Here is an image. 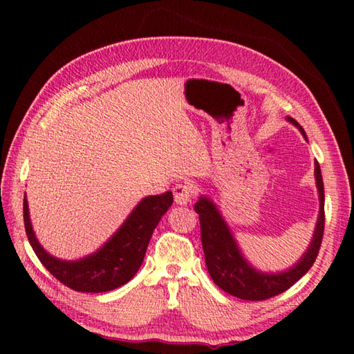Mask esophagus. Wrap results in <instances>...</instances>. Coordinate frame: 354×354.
Returning a JSON list of instances; mask_svg holds the SVG:
<instances>
[{"mask_svg": "<svg viewBox=\"0 0 354 354\" xmlns=\"http://www.w3.org/2000/svg\"><path fill=\"white\" fill-rule=\"evenodd\" d=\"M192 195H194V187L189 183L176 184L175 189H173V196H175L176 205H187L192 200Z\"/></svg>", "mask_w": 354, "mask_h": 354, "instance_id": "34e87169", "label": "esophagus"}]
</instances>
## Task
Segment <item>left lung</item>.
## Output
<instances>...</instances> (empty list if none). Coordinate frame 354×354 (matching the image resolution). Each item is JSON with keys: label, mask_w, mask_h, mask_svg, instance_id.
I'll return each mask as SVG.
<instances>
[{"label": "left lung", "mask_w": 354, "mask_h": 354, "mask_svg": "<svg viewBox=\"0 0 354 354\" xmlns=\"http://www.w3.org/2000/svg\"><path fill=\"white\" fill-rule=\"evenodd\" d=\"M289 120L306 137L304 129L299 127L295 120ZM315 179L320 195V212L313 242H310L309 250L295 267H292L289 272L278 274L256 272L253 267L248 266L247 261L242 257L241 251H239L230 230H227L225 220L218 214L217 207L205 196H201L195 203L194 209L200 218L201 245L203 251H205L207 272L221 290H225L232 297L248 299V301H262V299L277 297L279 293L290 289L299 278L308 273L309 268L314 266L317 254H319L323 231H325V190H323L319 162H315Z\"/></svg>", "instance_id": "8db88e82"}]
</instances>
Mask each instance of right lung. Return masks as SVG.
<instances>
[{"mask_svg": "<svg viewBox=\"0 0 354 354\" xmlns=\"http://www.w3.org/2000/svg\"><path fill=\"white\" fill-rule=\"evenodd\" d=\"M171 203V192L143 198L122 227L97 253L73 262L56 259L40 247L29 221L26 196L23 201V218L34 253L53 277L73 290L100 293L117 289L134 278L145 257L154 227L169 211Z\"/></svg>", "mask_w": 354, "mask_h": 354, "instance_id": "obj_1", "label": "right lung"}]
</instances>
